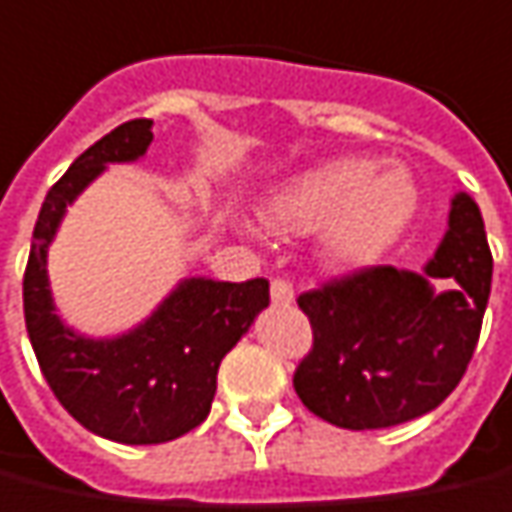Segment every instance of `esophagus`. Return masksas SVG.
Wrapping results in <instances>:
<instances>
[{
	"instance_id": "esophagus-1",
	"label": "esophagus",
	"mask_w": 512,
	"mask_h": 512,
	"mask_svg": "<svg viewBox=\"0 0 512 512\" xmlns=\"http://www.w3.org/2000/svg\"><path fill=\"white\" fill-rule=\"evenodd\" d=\"M271 302L274 305H291L293 302V285L282 277L271 280Z\"/></svg>"
}]
</instances>
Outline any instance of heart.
Masks as SVG:
<instances>
[{
  "instance_id": "obj_1",
  "label": "heart",
  "mask_w": 512,
  "mask_h": 512,
  "mask_svg": "<svg viewBox=\"0 0 512 512\" xmlns=\"http://www.w3.org/2000/svg\"><path fill=\"white\" fill-rule=\"evenodd\" d=\"M416 205V182L405 169L374 171L368 157H338L288 182L266 207V224L293 235L324 230L330 266L363 268L399 241Z\"/></svg>"
}]
</instances>
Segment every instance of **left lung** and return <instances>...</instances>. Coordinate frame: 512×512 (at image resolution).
Here are the masks:
<instances>
[{
    "mask_svg": "<svg viewBox=\"0 0 512 512\" xmlns=\"http://www.w3.org/2000/svg\"><path fill=\"white\" fill-rule=\"evenodd\" d=\"M493 257L477 202L457 194L424 274L371 266L299 293L313 349L293 374L302 405L343 430L424 416L463 380L491 296ZM430 279H455L435 292Z\"/></svg>",
    "mask_w": 512,
    "mask_h": 512,
    "instance_id": "8db88e82",
    "label": "left lung"
}]
</instances>
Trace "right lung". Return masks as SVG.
<instances>
[{"label":"right lung","mask_w":512,"mask_h":512,"mask_svg":"<svg viewBox=\"0 0 512 512\" xmlns=\"http://www.w3.org/2000/svg\"><path fill=\"white\" fill-rule=\"evenodd\" d=\"M152 144V121L132 119L88 146L49 188L24 271V321L57 402L85 430L119 443H166L199 427L216 396L221 357L268 305V280L191 277L141 327L119 338H85L52 305L46 252L77 194L107 163H130Z\"/></svg>","instance_id":"right-lung-1"}]
</instances>
